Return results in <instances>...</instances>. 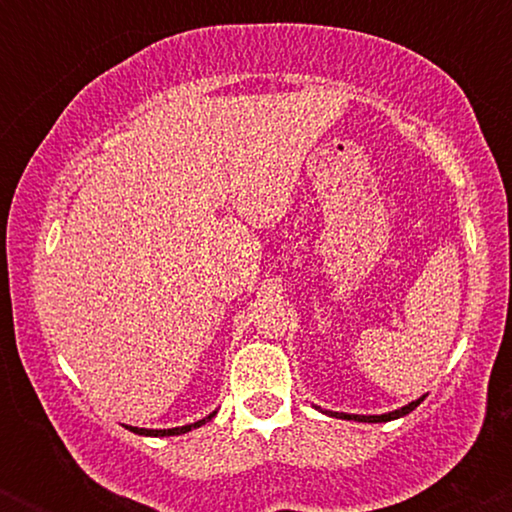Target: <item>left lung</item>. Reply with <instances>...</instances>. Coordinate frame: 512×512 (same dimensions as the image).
Instances as JSON below:
<instances>
[{
    "label": "left lung",
    "mask_w": 512,
    "mask_h": 512,
    "mask_svg": "<svg viewBox=\"0 0 512 512\" xmlns=\"http://www.w3.org/2000/svg\"><path fill=\"white\" fill-rule=\"evenodd\" d=\"M424 402V397H419L416 402H409L407 407L390 411V414H380V416H361V414H339V411H327L330 416H337V419H346V421H363V424H385V421L399 419V416H407L409 411H414L419 404Z\"/></svg>",
    "instance_id": "1"
}]
</instances>
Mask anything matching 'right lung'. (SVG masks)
Segmentation results:
<instances>
[{"label":"right lung","mask_w":512,"mask_h":512,"mask_svg":"<svg viewBox=\"0 0 512 512\" xmlns=\"http://www.w3.org/2000/svg\"><path fill=\"white\" fill-rule=\"evenodd\" d=\"M216 416V411H211L209 416H204L202 421H195V424H187V426H178V428H137V426H127L132 433H139V436H154V438H163V436H180V433L192 431V428L204 426L207 421H211Z\"/></svg>","instance_id":"1"}]
</instances>
